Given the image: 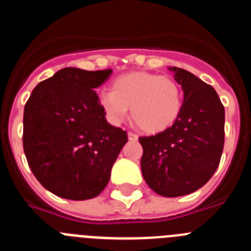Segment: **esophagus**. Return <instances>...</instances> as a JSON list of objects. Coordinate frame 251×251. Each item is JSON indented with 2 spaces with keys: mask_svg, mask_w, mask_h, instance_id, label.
Listing matches in <instances>:
<instances>
[{
  "mask_svg": "<svg viewBox=\"0 0 251 251\" xmlns=\"http://www.w3.org/2000/svg\"><path fill=\"white\" fill-rule=\"evenodd\" d=\"M128 138H129L130 141H137V138H138V136H137L136 133L128 132Z\"/></svg>",
  "mask_w": 251,
  "mask_h": 251,
  "instance_id": "obj_1",
  "label": "esophagus"
}]
</instances>
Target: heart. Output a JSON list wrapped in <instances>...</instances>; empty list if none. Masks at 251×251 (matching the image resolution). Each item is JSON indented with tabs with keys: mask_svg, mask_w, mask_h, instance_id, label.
<instances>
[{
	"mask_svg": "<svg viewBox=\"0 0 251 251\" xmlns=\"http://www.w3.org/2000/svg\"><path fill=\"white\" fill-rule=\"evenodd\" d=\"M99 104L112 123H122L130 108L133 121L142 130L157 133L178 119L183 93L174 77L154 73H129L117 77L112 90L100 93Z\"/></svg>",
	"mask_w": 251,
	"mask_h": 251,
	"instance_id": "1",
	"label": "heart"
}]
</instances>
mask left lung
<instances>
[{"label": "left lung", "mask_w": 251, "mask_h": 251, "mask_svg": "<svg viewBox=\"0 0 251 251\" xmlns=\"http://www.w3.org/2000/svg\"><path fill=\"white\" fill-rule=\"evenodd\" d=\"M182 86V112L174 126L139 137L141 170L156 194L177 197L195 192L215 174L225 137V109L211 85L181 68H170Z\"/></svg>", "instance_id": "left-lung-1"}]
</instances>
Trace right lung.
I'll list each match as a JSON object with an SVG mask.
<instances>
[{"mask_svg": "<svg viewBox=\"0 0 251 251\" xmlns=\"http://www.w3.org/2000/svg\"><path fill=\"white\" fill-rule=\"evenodd\" d=\"M112 69L64 68L35 86L24 110V151L32 174L54 195L89 200L108 185L127 132L105 119L95 88Z\"/></svg>", "mask_w": 251, "mask_h": 251, "instance_id": "1", "label": "right lung"}]
</instances>
